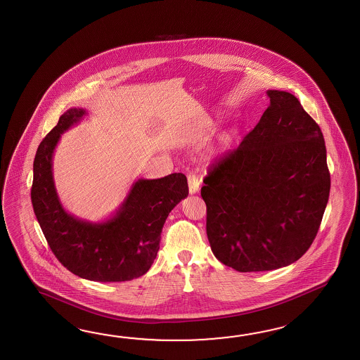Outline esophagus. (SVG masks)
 Listing matches in <instances>:
<instances>
[{"mask_svg": "<svg viewBox=\"0 0 360 360\" xmlns=\"http://www.w3.org/2000/svg\"><path fill=\"white\" fill-rule=\"evenodd\" d=\"M188 185H189V193L191 194H195L200 191V180L194 174L188 176Z\"/></svg>", "mask_w": 360, "mask_h": 360, "instance_id": "34e87169", "label": "esophagus"}]
</instances>
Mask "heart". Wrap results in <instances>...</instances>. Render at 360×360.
Returning <instances> with one entry per match:
<instances>
[{
	"instance_id": "obj_1",
	"label": "heart",
	"mask_w": 360,
	"mask_h": 360,
	"mask_svg": "<svg viewBox=\"0 0 360 360\" xmlns=\"http://www.w3.org/2000/svg\"><path fill=\"white\" fill-rule=\"evenodd\" d=\"M212 131H214V124L212 123L202 124L201 129L197 132V140L207 139Z\"/></svg>"
}]
</instances>
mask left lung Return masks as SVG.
I'll use <instances>...</instances> for the list:
<instances>
[{
  "label": "left lung",
  "mask_w": 360,
  "mask_h": 360,
  "mask_svg": "<svg viewBox=\"0 0 360 360\" xmlns=\"http://www.w3.org/2000/svg\"><path fill=\"white\" fill-rule=\"evenodd\" d=\"M210 168L201 195L214 255L238 272L286 267L309 250L330 191L324 137L292 93Z\"/></svg>",
  "instance_id": "1"
}]
</instances>
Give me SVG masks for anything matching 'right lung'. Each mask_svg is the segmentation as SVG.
<instances>
[{"mask_svg":"<svg viewBox=\"0 0 360 360\" xmlns=\"http://www.w3.org/2000/svg\"><path fill=\"white\" fill-rule=\"evenodd\" d=\"M86 114L80 108L68 109L39 145L31 189L34 215L51 251L70 272L101 283L128 281L151 267L168 214L188 197V181L183 174L139 179L115 214L103 221L68 214L54 185L53 154L60 134Z\"/></svg>","mask_w":360,"mask_h":360,"instance_id":"right-lung-1","label":"right lung"}]
</instances>
